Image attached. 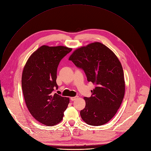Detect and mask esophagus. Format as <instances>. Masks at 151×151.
<instances>
[{"label": "esophagus", "instance_id": "34e87169", "mask_svg": "<svg viewBox=\"0 0 151 151\" xmlns=\"http://www.w3.org/2000/svg\"><path fill=\"white\" fill-rule=\"evenodd\" d=\"M77 98H78V96L72 97H71V101H74V100H76Z\"/></svg>", "mask_w": 151, "mask_h": 151}]
</instances>
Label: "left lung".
<instances>
[{
  "instance_id": "8db88e82",
  "label": "left lung",
  "mask_w": 151,
  "mask_h": 151,
  "mask_svg": "<svg viewBox=\"0 0 151 151\" xmlns=\"http://www.w3.org/2000/svg\"><path fill=\"white\" fill-rule=\"evenodd\" d=\"M82 69L88 82L95 84L90 97H84L85 108L80 111L82 120L91 126L108 123L122 103L125 83L123 68L116 55L105 45L91 43L76 50L69 58Z\"/></svg>"
}]
</instances>
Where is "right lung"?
<instances>
[{"label": "right lung", "instance_id": "1", "mask_svg": "<svg viewBox=\"0 0 151 151\" xmlns=\"http://www.w3.org/2000/svg\"><path fill=\"white\" fill-rule=\"evenodd\" d=\"M72 48L63 46L43 45L28 59L22 73V87L27 106L36 120L47 126L63 119L69 99L52 91L60 60Z\"/></svg>", "mask_w": 151, "mask_h": 151}]
</instances>
